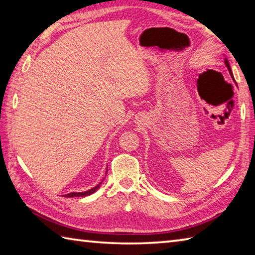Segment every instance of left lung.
Listing matches in <instances>:
<instances>
[{"label": "left lung", "mask_w": 255, "mask_h": 255, "mask_svg": "<svg viewBox=\"0 0 255 255\" xmlns=\"http://www.w3.org/2000/svg\"><path fill=\"white\" fill-rule=\"evenodd\" d=\"M224 62H225V66L228 67V69H229V71H230V73H231V76L233 77V75H232V70H231V67H230V63H229V61H228V60L225 59V61H224Z\"/></svg>", "instance_id": "8db88e82"}]
</instances>
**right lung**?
<instances>
[{
  "label": "right lung",
  "mask_w": 255,
  "mask_h": 255,
  "mask_svg": "<svg viewBox=\"0 0 255 255\" xmlns=\"http://www.w3.org/2000/svg\"><path fill=\"white\" fill-rule=\"evenodd\" d=\"M100 185H101V183L97 185V186H95L94 188L89 189V191H87V192H82V193H75V192H73V193H70V194H67V195H64V196H66V197H82V196L91 195V194H94L97 191V189L100 187Z\"/></svg>",
  "instance_id": "add662e5"
}]
</instances>
